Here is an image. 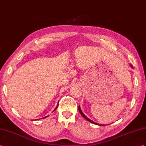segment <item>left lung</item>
I'll return each instance as SVG.
<instances>
[{"label":"left lung","mask_w":146,"mask_h":146,"mask_svg":"<svg viewBox=\"0 0 146 146\" xmlns=\"http://www.w3.org/2000/svg\"><path fill=\"white\" fill-rule=\"evenodd\" d=\"M131 66L132 67V68H133V66L131 65ZM78 110H79V111H80V114L82 115V116H83V117L86 119V120H88V121H89V122H91V123H94V124H96V125H99V126H104V125H100V124H99V123H96V122H94V121H92L91 120V119H89L87 117H86V116H85V115L83 113V111H81V108H80V106H79V107H78Z\"/></svg>","instance_id":"1"}]
</instances>
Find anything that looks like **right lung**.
Instances as JSON below:
<instances>
[{
    "label": "right lung",
    "instance_id": "add662e5",
    "mask_svg": "<svg viewBox=\"0 0 146 146\" xmlns=\"http://www.w3.org/2000/svg\"><path fill=\"white\" fill-rule=\"evenodd\" d=\"M58 104H57V107H56V108H55V109H54V110H55L56 109H57V107H58ZM47 117H48V116H47ZM46 117H44L43 118H46Z\"/></svg>",
    "mask_w": 146,
    "mask_h": 146
}]
</instances>
